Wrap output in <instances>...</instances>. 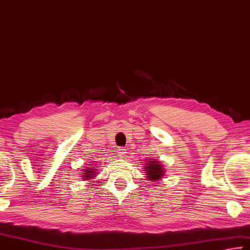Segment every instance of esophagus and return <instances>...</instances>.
I'll return each instance as SVG.
<instances>
[{
  "label": "esophagus",
  "mask_w": 250,
  "mask_h": 250,
  "mask_svg": "<svg viewBox=\"0 0 250 250\" xmlns=\"http://www.w3.org/2000/svg\"><path fill=\"white\" fill-rule=\"evenodd\" d=\"M117 156L120 158H124L126 156V149L123 148V147L117 148Z\"/></svg>",
  "instance_id": "esophagus-1"
}]
</instances>
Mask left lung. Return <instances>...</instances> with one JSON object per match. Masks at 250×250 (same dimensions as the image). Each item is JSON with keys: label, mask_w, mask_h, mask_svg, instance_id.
<instances>
[{"label": "left lung", "mask_w": 250, "mask_h": 250, "mask_svg": "<svg viewBox=\"0 0 250 250\" xmlns=\"http://www.w3.org/2000/svg\"><path fill=\"white\" fill-rule=\"evenodd\" d=\"M145 177L149 182H159L165 176V168L158 159H149L144 164Z\"/></svg>", "instance_id": "obj_1"}]
</instances>
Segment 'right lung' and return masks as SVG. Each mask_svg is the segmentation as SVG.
Segmentation results:
<instances>
[{
    "label": "right lung",
    "instance_id": "right-lung-1",
    "mask_svg": "<svg viewBox=\"0 0 250 250\" xmlns=\"http://www.w3.org/2000/svg\"><path fill=\"white\" fill-rule=\"evenodd\" d=\"M97 165H98V164H97ZM97 165H94V164H93V165H91V164H89V165L85 166L84 169H82L83 173H82L81 177L83 178L84 181H93V179L95 178L97 174H98ZM89 183H92V182H89Z\"/></svg>",
    "mask_w": 250,
    "mask_h": 250
}]
</instances>
